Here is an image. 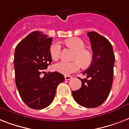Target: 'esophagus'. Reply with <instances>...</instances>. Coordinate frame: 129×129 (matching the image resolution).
<instances>
[{"label":"esophagus","instance_id":"obj_1","mask_svg":"<svg viewBox=\"0 0 129 129\" xmlns=\"http://www.w3.org/2000/svg\"><path fill=\"white\" fill-rule=\"evenodd\" d=\"M72 77L71 76H65V80H70L72 79Z\"/></svg>","mask_w":129,"mask_h":129}]
</instances>
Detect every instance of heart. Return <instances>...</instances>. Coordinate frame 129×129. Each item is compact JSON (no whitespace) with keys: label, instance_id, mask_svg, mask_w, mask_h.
<instances>
[{"label":"heart","instance_id":"obj_1","mask_svg":"<svg viewBox=\"0 0 129 129\" xmlns=\"http://www.w3.org/2000/svg\"><path fill=\"white\" fill-rule=\"evenodd\" d=\"M68 46L76 51L75 53L74 62L60 61L55 66V70L61 74L70 75L79 70L82 67V64L84 66L91 63L92 55L88 50L85 49V43L82 39L73 37L68 39L66 42ZM50 55L53 59L57 60L61 55V45L58 43H53L50 47ZM82 63L81 64V63Z\"/></svg>","mask_w":129,"mask_h":129}]
</instances>
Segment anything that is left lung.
<instances>
[{"mask_svg":"<svg viewBox=\"0 0 129 129\" xmlns=\"http://www.w3.org/2000/svg\"><path fill=\"white\" fill-rule=\"evenodd\" d=\"M93 52L90 67L83 72L80 90L73 91L76 102L86 108H96L106 100L112 88L114 64L113 49L108 39L96 32L88 33ZM89 78V79H88Z\"/></svg>","mask_w":129,"mask_h":129,"instance_id":"obj_1","label":"left lung"}]
</instances>
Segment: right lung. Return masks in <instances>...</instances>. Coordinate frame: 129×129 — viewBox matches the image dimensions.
Masks as SVG:
<instances>
[{
    "label": "right lung",
    "instance_id": "obj_1",
    "mask_svg": "<svg viewBox=\"0 0 129 129\" xmlns=\"http://www.w3.org/2000/svg\"><path fill=\"white\" fill-rule=\"evenodd\" d=\"M52 38L33 31L17 45L15 51V82L20 96L33 109L46 108L52 102L59 84L64 76L57 72L42 77L43 70L52 61L50 45Z\"/></svg>",
    "mask_w": 129,
    "mask_h": 129
}]
</instances>
